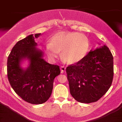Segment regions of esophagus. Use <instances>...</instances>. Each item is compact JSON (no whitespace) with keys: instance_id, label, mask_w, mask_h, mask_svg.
I'll use <instances>...</instances> for the list:
<instances>
[{"instance_id":"1","label":"esophagus","mask_w":122,"mask_h":122,"mask_svg":"<svg viewBox=\"0 0 122 122\" xmlns=\"http://www.w3.org/2000/svg\"><path fill=\"white\" fill-rule=\"evenodd\" d=\"M60 70H61V73H63L65 71V70H66V68L63 66H62L61 67H60Z\"/></svg>"}]
</instances>
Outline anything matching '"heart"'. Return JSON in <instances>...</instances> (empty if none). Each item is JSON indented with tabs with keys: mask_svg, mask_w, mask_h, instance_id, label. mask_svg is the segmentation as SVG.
Listing matches in <instances>:
<instances>
[{
	"mask_svg": "<svg viewBox=\"0 0 122 122\" xmlns=\"http://www.w3.org/2000/svg\"><path fill=\"white\" fill-rule=\"evenodd\" d=\"M51 43L45 45L48 57L54 61L61 52V58L68 64H76L87 56L90 48L89 38L76 32H60L56 33L50 40Z\"/></svg>",
	"mask_w": 122,
	"mask_h": 122,
	"instance_id": "obj_1",
	"label": "heart"
}]
</instances>
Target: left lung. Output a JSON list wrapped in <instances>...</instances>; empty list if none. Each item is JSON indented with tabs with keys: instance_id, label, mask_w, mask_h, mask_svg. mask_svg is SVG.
<instances>
[{
	"instance_id": "left-lung-1",
	"label": "left lung",
	"mask_w": 122,
	"mask_h": 122,
	"mask_svg": "<svg viewBox=\"0 0 122 122\" xmlns=\"http://www.w3.org/2000/svg\"><path fill=\"white\" fill-rule=\"evenodd\" d=\"M113 56L104 45L90 51L81 62L66 68L70 93L78 102L97 101L110 88L114 76Z\"/></svg>"
}]
</instances>
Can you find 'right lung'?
I'll return each mask as SVG.
<instances>
[{
    "mask_svg": "<svg viewBox=\"0 0 122 122\" xmlns=\"http://www.w3.org/2000/svg\"><path fill=\"white\" fill-rule=\"evenodd\" d=\"M41 33L30 35L17 42L7 60V76L11 86L23 100L33 104L45 103L52 93L54 78L60 74L59 66L48 63L35 41ZM28 60L25 69L20 66Z\"/></svg>",
    "mask_w": 122,
    "mask_h": 122,
    "instance_id": "obj_1",
    "label": "right lung"
}]
</instances>
